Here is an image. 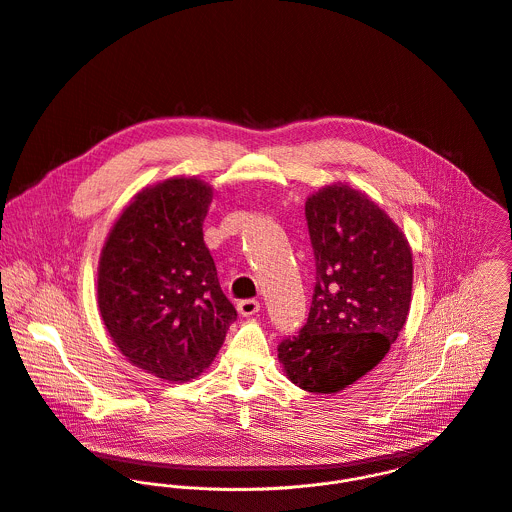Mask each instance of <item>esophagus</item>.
I'll return each mask as SVG.
<instances>
[{"label": "esophagus", "instance_id": "esophagus-1", "mask_svg": "<svg viewBox=\"0 0 512 512\" xmlns=\"http://www.w3.org/2000/svg\"><path fill=\"white\" fill-rule=\"evenodd\" d=\"M237 310L241 316H253L261 310V303L255 299H247V301H239L237 303Z\"/></svg>", "mask_w": 512, "mask_h": 512}]
</instances>
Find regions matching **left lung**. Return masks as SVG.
<instances>
[{
  "instance_id": "obj_1",
  "label": "left lung",
  "mask_w": 512,
  "mask_h": 512,
  "mask_svg": "<svg viewBox=\"0 0 512 512\" xmlns=\"http://www.w3.org/2000/svg\"><path fill=\"white\" fill-rule=\"evenodd\" d=\"M316 285L307 324L279 344L301 390L336 394L390 352L408 320L413 259L406 235L368 194L322 186L305 205Z\"/></svg>"
}]
</instances>
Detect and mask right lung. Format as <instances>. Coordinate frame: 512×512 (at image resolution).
<instances>
[{"label":"right lung","mask_w":512,"mask_h":512,"mask_svg":"<svg viewBox=\"0 0 512 512\" xmlns=\"http://www.w3.org/2000/svg\"><path fill=\"white\" fill-rule=\"evenodd\" d=\"M213 188L168 178L138 192L114 221L99 259L97 301L126 360L172 384L196 380L237 310L204 241Z\"/></svg>","instance_id":"right-lung-1"}]
</instances>
